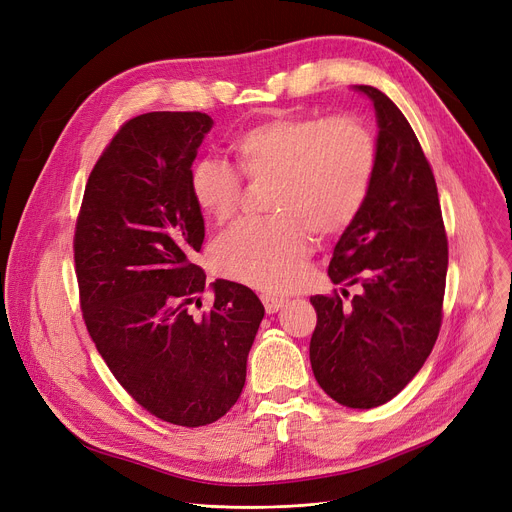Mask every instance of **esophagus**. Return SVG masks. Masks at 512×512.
Segmentation results:
<instances>
[{"instance_id":"esophagus-1","label":"esophagus","mask_w":512,"mask_h":512,"mask_svg":"<svg viewBox=\"0 0 512 512\" xmlns=\"http://www.w3.org/2000/svg\"><path fill=\"white\" fill-rule=\"evenodd\" d=\"M262 304H264V310L268 314H275V312H279L281 308L287 306V299L275 297V295H262Z\"/></svg>"}]
</instances>
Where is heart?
Listing matches in <instances>:
<instances>
[{"label":"heart","mask_w":512,"mask_h":512,"mask_svg":"<svg viewBox=\"0 0 512 512\" xmlns=\"http://www.w3.org/2000/svg\"><path fill=\"white\" fill-rule=\"evenodd\" d=\"M229 153L250 182H273L277 217L246 221L223 235L210 258L221 275L270 293L293 289L314 248L312 229L335 233L364 206L376 169V142L355 117H275L231 140ZM200 213L227 223L237 213L242 179L223 161L190 171Z\"/></svg>","instance_id":"1"}]
</instances>
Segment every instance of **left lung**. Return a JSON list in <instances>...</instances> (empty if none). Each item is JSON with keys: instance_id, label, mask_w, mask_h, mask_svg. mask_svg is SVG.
Returning <instances> with one entry per match:
<instances>
[{"instance_id": "left-lung-1", "label": "left lung", "mask_w": 512, "mask_h": 512, "mask_svg": "<svg viewBox=\"0 0 512 512\" xmlns=\"http://www.w3.org/2000/svg\"><path fill=\"white\" fill-rule=\"evenodd\" d=\"M376 113V169L364 206L333 252L328 277L359 285L310 297L318 312L310 362L318 384L351 409L384 405L422 370L438 339L448 246L432 169L407 117L382 90L355 84ZM345 293V289H343Z\"/></svg>"}]
</instances>
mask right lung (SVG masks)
Masks as SVG:
<instances>
[{
  "mask_svg": "<svg viewBox=\"0 0 512 512\" xmlns=\"http://www.w3.org/2000/svg\"><path fill=\"white\" fill-rule=\"evenodd\" d=\"M200 111L130 119L88 177L74 237L90 339L128 393L163 422H217L242 395L264 306L246 285L210 283L194 264L204 219L190 192L196 150L213 128Z\"/></svg>",
  "mask_w": 512,
  "mask_h": 512,
  "instance_id": "right-lung-1",
  "label": "right lung"
}]
</instances>
